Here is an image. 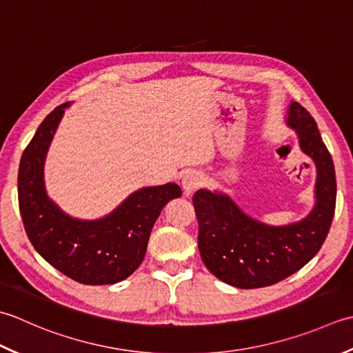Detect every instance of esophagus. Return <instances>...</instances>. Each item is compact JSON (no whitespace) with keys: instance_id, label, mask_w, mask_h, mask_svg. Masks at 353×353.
Returning <instances> with one entry per match:
<instances>
[{"instance_id":"esophagus-1","label":"esophagus","mask_w":353,"mask_h":353,"mask_svg":"<svg viewBox=\"0 0 353 353\" xmlns=\"http://www.w3.org/2000/svg\"><path fill=\"white\" fill-rule=\"evenodd\" d=\"M203 183L201 179V175L198 172H187V174L183 176V190L185 196H190L193 192H195L198 187Z\"/></svg>"}]
</instances>
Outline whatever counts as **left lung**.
I'll list each match as a JSON object with an SVG mask.
<instances>
[{"mask_svg": "<svg viewBox=\"0 0 353 353\" xmlns=\"http://www.w3.org/2000/svg\"><path fill=\"white\" fill-rule=\"evenodd\" d=\"M286 125L317 168L315 204L307 216L271 225L248 216L227 193L199 189L193 195L201 259L213 276L242 290L274 285L303 268L319 253L334 219L335 168L317 123L303 106L291 102Z\"/></svg>", "mask_w": 353, "mask_h": 353, "instance_id": "1", "label": "left lung"}]
</instances>
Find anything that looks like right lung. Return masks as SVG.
<instances>
[{"instance_id":"obj_1","label":"right lung","mask_w":353,"mask_h":353,"mask_svg":"<svg viewBox=\"0 0 353 353\" xmlns=\"http://www.w3.org/2000/svg\"><path fill=\"white\" fill-rule=\"evenodd\" d=\"M70 105H59L48 114L21 157V218L34 250L62 274L83 285H112L140 267L157 218L170 199L181 196V189L175 183L143 187L100 219L67 214L47 195L44 163Z\"/></svg>"}]
</instances>
